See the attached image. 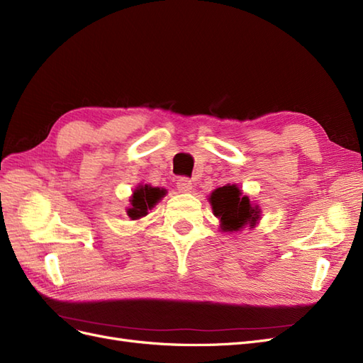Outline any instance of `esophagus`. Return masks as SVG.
<instances>
[{"instance_id": "obj_1", "label": "esophagus", "mask_w": 363, "mask_h": 363, "mask_svg": "<svg viewBox=\"0 0 363 363\" xmlns=\"http://www.w3.org/2000/svg\"><path fill=\"white\" fill-rule=\"evenodd\" d=\"M177 189L180 192H191L192 191V182L188 177H180L177 180Z\"/></svg>"}]
</instances>
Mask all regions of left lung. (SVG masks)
Masks as SVG:
<instances>
[{"label": "left lung", "instance_id": "8db88e82", "mask_svg": "<svg viewBox=\"0 0 363 363\" xmlns=\"http://www.w3.org/2000/svg\"><path fill=\"white\" fill-rule=\"evenodd\" d=\"M213 213L221 219L224 232H238L244 225H255L259 219V208L251 206L248 196H242L235 184L218 188L211 195Z\"/></svg>", "mask_w": 363, "mask_h": 363}]
</instances>
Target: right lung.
<instances>
[{"instance_id": "obj_1", "label": "right lung", "mask_w": 363, "mask_h": 363, "mask_svg": "<svg viewBox=\"0 0 363 363\" xmlns=\"http://www.w3.org/2000/svg\"><path fill=\"white\" fill-rule=\"evenodd\" d=\"M164 195V191L160 188H151L148 184L139 186L135 189L133 196H131V207L127 211L131 219H138L145 216L151 207H155L156 203Z\"/></svg>"}]
</instances>
